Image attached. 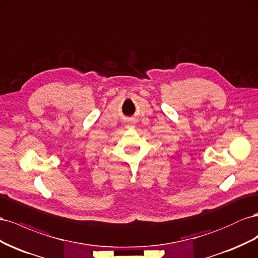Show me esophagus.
<instances>
[{
  "label": "esophagus",
  "instance_id": "34e87169",
  "mask_svg": "<svg viewBox=\"0 0 258 258\" xmlns=\"http://www.w3.org/2000/svg\"><path fill=\"white\" fill-rule=\"evenodd\" d=\"M126 127H134V122L131 121L128 125H126Z\"/></svg>",
  "mask_w": 258,
  "mask_h": 258
}]
</instances>
